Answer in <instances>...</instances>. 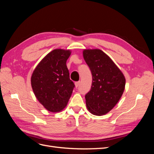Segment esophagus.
I'll list each match as a JSON object with an SVG mask.
<instances>
[{
    "label": "esophagus",
    "mask_w": 154,
    "mask_h": 154,
    "mask_svg": "<svg viewBox=\"0 0 154 154\" xmlns=\"http://www.w3.org/2000/svg\"><path fill=\"white\" fill-rule=\"evenodd\" d=\"M80 82H76L74 83V85H75L76 88L79 87V85H80Z\"/></svg>",
    "instance_id": "esophagus-1"
}]
</instances>
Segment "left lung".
Segmentation results:
<instances>
[{
  "mask_svg": "<svg viewBox=\"0 0 154 154\" xmlns=\"http://www.w3.org/2000/svg\"><path fill=\"white\" fill-rule=\"evenodd\" d=\"M83 56L92 75L91 88L85 95L87 109L93 115H105L122 97L125 87V76L100 49H84Z\"/></svg>",
  "mask_w": 154,
  "mask_h": 154,
  "instance_id": "obj_1",
  "label": "left lung"
}]
</instances>
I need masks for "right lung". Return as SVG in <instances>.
<instances>
[{
  "instance_id": "right-lung-1",
  "label": "right lung",
  "mask_w": 154,
  "mask_h": 154,
  "mask_svg": "<svg viewBox=\"0 0 154 154\" xmlns=\"http://www.w3.org/2000/svg\"><path fill=\"white\" fill-rule=\"evenodd\" d=\"M71 50L57 49L41 60L32 72L31 87L36 99L51 112L62 111L67 105L74 84L70 80L67 60Z\"/></svg>"
}]
</instances>
